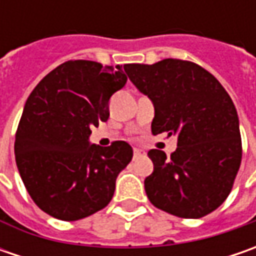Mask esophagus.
Returning <instances> with one entry per match:
<instances>
[{
	"mask_svg": "<svg viewBox=\"0 0 256 256\" xmlns=\"http://www.w3.org/2000/svg\"><path fill=\"white\" fill-rule=\"evenodd\" d=\"M144 155H145V152H144L142 150H134V160H138V158H141Z\"/></svg>",
	"mask_w": 256,
	"mask_h": 256,
	"instance_id": "34e87169",
	"label": "esophagus"
}]
</instances>
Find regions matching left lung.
<instances>
[{
	"label": "left lung",
	"mask_w": 256,
	"mask_h": 256,
	"mask_svg": "<svg viewBox=\"0 0 256 256\" xmlns=\"http://www.w3.org/2000/svg\"><path fill=\"white\" fill-rule=\"evenodd\" d=\"M132 84L154 102L152 134L178 135L166 158L151 150L148 200L180 218H202L231 192L242 160L240 121L220 81L195 62L166 58L152 65L125 64Z\"/></svg>",
	"instance_id": "obj_1"
}]
</instances>
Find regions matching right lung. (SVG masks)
<instances>
[{"label":"right lung","instance_id":"1","mask_svg":"<svg viewBox=\"0 0 256 256\" xmlns=\"http://www.w3.org/2000/svg\"><path fill=\"white\" fill-rule=\"evenodd\" d=\"M122 66L71 60L40 81L25 102L15 134V161L40 210L78 221L105 208L132 148L114 141L90 145L91 128L110 116V98L126 84Z\"/></svg>","mask_w":256,"mask_h":256}]
</instances>
